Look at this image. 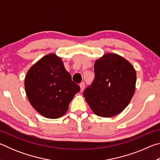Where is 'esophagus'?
Returning a JSON list of instances; mask_svg holds the SVG:
<instances>
[{
    "label": "esophagus",
    "instance_id": "34e87169",
    "mask_svg": "<svg viewBox=\"0 0 160 160\" xmlns=\"http://www.w3.org/2000/svg\"><path fill=\"white\" fill-rule=\"evenodd\" d=\"M80 90L81 91H82L84 90V88H85V82H82L80 84Z\"/></svg>",
    "mask_w": 160,
    "mask_h": 160
}]
</instances>
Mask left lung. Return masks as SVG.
<instances>
[{
  "instance_id": "left-lung-1",
  "label": "left lung",
  "mask_w": 160,
  "mask_h": 160,
  "mask_svg": "<svg viewBox=\"0 0 160 160\" xmlns=\"http://www.w3.org/2000/svg\"><path fill=\"white\" fill-rule=\"evenodd\" d=\"M94 79L83 94L93 112L112 117L128 106L133 96L136 72L129 62L115 53H107L94 63Z\"/></svg>"
}]
</instances>
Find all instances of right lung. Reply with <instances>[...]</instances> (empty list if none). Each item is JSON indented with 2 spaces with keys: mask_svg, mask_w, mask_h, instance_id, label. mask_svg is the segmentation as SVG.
<instances>
[{
  "mask_svg": "<svg viewBox=\"0 0 160 160\" xmlns=\"http://www.w3.org/2000/svg\"><path fill=\"white\" fill-rule=\"evenodd\" d=\"M25 88L32 106L48 118L63 116L74 95L80 90L65 69L61 58L55 54L45 56L29 70Z\"/></svg>",
  "mask_w": 160,
  "mask_h": 160,
  "instance_id": "add662e5",
  "label": "right lung"
}]
</instances>
